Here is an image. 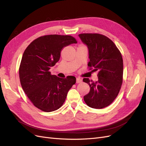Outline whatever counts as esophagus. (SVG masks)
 I'll list each match as a JSON object with an SVG mask.
<instances>
[{"mask_svg":"<svg viewBox=\"0 0 146 146\" xmlns=\"http://www.w3.org/2000/svg\"><path fill=\"white\" fill-rule=\"evenodd\" d=\"M82 82V80L80 78H77V80H76V83H81Z\"/></svg>","mask_w":146,"mask_h":146,"instance_id":"34e87169","label":"esophagus"}]
</instances>
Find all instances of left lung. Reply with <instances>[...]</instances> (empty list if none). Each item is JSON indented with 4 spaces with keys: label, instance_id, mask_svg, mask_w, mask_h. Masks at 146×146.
I'll list each match as a JSON object with an SVG mask.
<instances>
[{
    "label": "left lung",
    "instance_id": "obj_1",
    "mask_svg": "<svg viewBox=\"0 0 146 146\" xmlns=\"http://www.w3.org/2000/svg\"><path fill=\"white\" fill-rule=\"evenodd\" d=\"M78 36L88 47V68L98 71V81L83 79L90 87L84 100L90 108L102 109L110 105L119 92L123 81L122 55L113 41L102 34L84 33Z\"/></svg>",
    "mask_w": 146,
    "mask_h": 146
}]
</instances>
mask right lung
I'll return each mask as SVG.
<instances>
[{
	"instance_id": "right-lung-1",
	"label": "right lung",
	"mask_w": 146,
	"mask_h": 146,
	"mask_svg": "<svg viewBox=\"0 0 146 146\" xmlns=\"http://www.w3.org/2000/svg\"><path fill=\"white\" fill-rule=\"evenodd\" d=\"M77 43L71 36L52 34L34 40L25 50L19 69L20 82L28 98L41 110L59 109L75 84V77L61 78L51 75L49 69L59 61L62 48Z\"/></svg>"
}]
</instances>
